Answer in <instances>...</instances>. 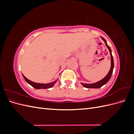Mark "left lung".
<instances>
[{
    "mask_svg": "<svg viewBox=\"0 0 134 134\" xmlns=\"http://www.w3.org/2000/svg\"><path fill=\"white\" fill-rule=\"evenodd\" d=\"M100 38H102L104 41V42L105 43V44H106V46L108 48V49L109 51V53H110V56H111V68H110V70H109V72H108V74L106 75V76H105L104 78H103L102 80L98 81V82L94 83H90V84L81 83V84H82V86L83 87H84L85 88H99L101 87H102L103 86H104V84H106L108 82L109 80L110 79L111 77L112 76V74L113 68H114V62H113V56H112V51H111L110 47H109L108 46L106 40H105L104 38H103L102 37H100Z\"/></svg>",
    "mask_w": 134,
    "mask_h": 134,
    "instance_id": "obj_1",
    "label": "left lung"
}]
</instances>
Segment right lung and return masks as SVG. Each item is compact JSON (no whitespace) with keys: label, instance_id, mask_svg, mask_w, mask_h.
Returning a JSON list of instances; mask_svg holds the SVG:
<instances>
[{"label":"right lung","instance_id":"1","mask_svg":"<svg viewBox=\"0 0 134 134\" xmlns=\"http://www.w3.org/2000/svg\"><path fill=\"white\" fill-rule=\"evenodd\" d=\"M22 75L23 76L24 79H25V80L26 81V82L27 83L29 84L32 87H33L34 88H35V89H37V90H40V89H48V88H50L51 87H53L55 84L57 82V81L58 80V79H57L56 80H55L54 82H52L51 83H46V84H43V83H35L32 82V81L28 79L27 78H26V76H25L23 74Z\"/></svg>","mask_w":134,"mask_h":134}]
</instances>
